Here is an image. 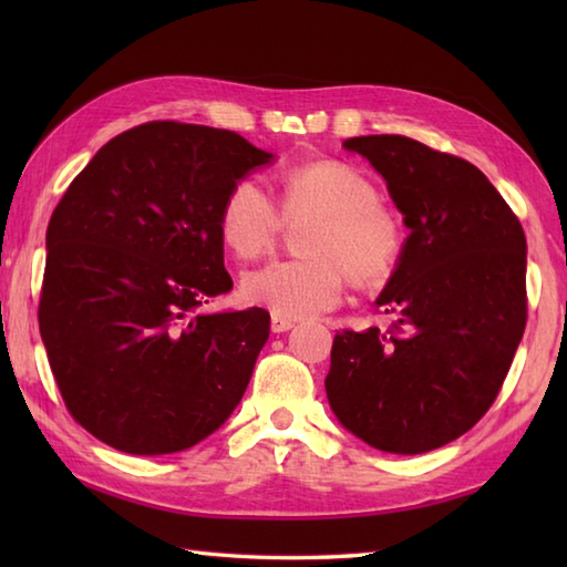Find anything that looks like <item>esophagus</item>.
<instances>
[{"label": "esophagus", "mask_w": 567, "mask_h": 567, "mask_svg": "<svg viewBox=\"0 0 567 567\" xmlns=\"http://www.w3.org/2000/svg\"><path fill=\"white\" fill-rule=\"evenodd\" d=\"M292 327H295L292 319H282V317H275V315H272V319H270L272 333H285V331H290Z\"/></svg>", "instance_id": "obj_1"}]
</instances>
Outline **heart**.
<instances>
[{
    "mask_svg": "<svg viewBox=\"0 0 567 567\" xmlns=\"http://www.w3.org/2000/svg\"><path fill=\"white\" fill-rule=\"evenodd\" d=\"M305 260L270 262L244 280L246 302L282 319H307L341 302L346 280L380 287L394 275L404 252V226L378 197L360 167L343 161H311L282 173L277 204L256 179L228 187L219 207V238L238 260L272 250L285 224L309 221Z\"/></svg>",
    "mask_w": 567,
    "mask_h": 567,
    "instance_id": "b5f03b06",
    "label": "heart"
}]
</instances>
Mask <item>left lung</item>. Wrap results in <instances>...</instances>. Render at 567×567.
Here are the masks:
<instances>
[{"label": "left lung", "instance_id": "8db88e82", "mask_svg": "<svg viewBox=\"0 0 567 567\" xmlns=\"http://www.w3.org/2000/svg\"><path fill=\"white\" fill-rule=\"evenodd\" d=\"M384 177L409 236L375 307L384 331H339L327 396L384 453L463 436L497 400L526 327V236L495 185L457 155L406 136L343 141Z\"/></svg>", "mask_w": 567, "mask_h": 567}]
</instances>
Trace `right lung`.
Segmentation results:
<instances>
[{"label":"right lung","instance_id":"right-lung-1","mask_svg":"<svg viewBox=\"0 0 567 567\" xmlns=\"http://www.w3.org/2000/svg\"><path fill=\"white\" fill-rule=\"evenodd\" d=\"M275 158L236 131L148 122L72 179L45 234L41 339L72 419L134 455L192 449L231 416L270 315L202 311L234 287L219 207Z\"/></svg>","mask_w":567,"mask_h":567}]
</instances>
